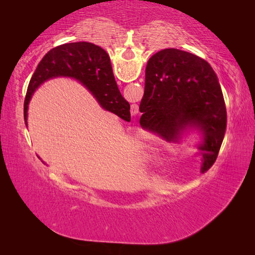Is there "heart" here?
Returning a JSON list of instances; mask_svg holds the SVG:
<instances>
[{
  "instance_id": "obj_1",
  "label": "heart",
  "mask_w": 255,
  "mask_h": 255,
  "mask_svg": "<svg viewBox=\"0 0 255 255\" xmlns=\"http://www.w3.org/2000/svg\"><path fill=\"white\" fill-rule=\"evenodd\" d=\"M155 140L153 138H148L147 139V143H146L145 146V150L143 153V156L145 158H153L154 157V154H155V150H156V147H155Z\"/></svg>"
}]
</instances>
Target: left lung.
<instances>
[{
  "mask_svg": "<svg viewBox=\"0 0 255 255\" xmlns=\"http://www.w3.org/2000/svg\"><path fill=\"white\" fill-rule=\"evenodd\" d=\"M140 126L181 143L190 130L199 132L201 172L218 156L227 115L217 75L208 63L188 51L166 48L149 58L139 105Z\"/></svg>",
  "mask_w": 255,
  "mask_h": 255,
  "instance_id": "left-lung-1",
  "label": "left lung"
}]
</instances>
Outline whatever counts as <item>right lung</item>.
Instances as JSON below:
<instances>
[{
  "instance_id": "right-lung-1",
  "label": "right lung",
  "mask_w": 255,
  "mask_h": 255,
  "mask_svg": "<svg viewBox=\"0 0 255 255\" xmlns=\"http://www.w3.org/2000/svg\"><path fill=\"white\" fill-rule=\"evenodd\" d=\"M70 77L79 81L107 111L124 120L130 119V105L120 93L109 55L91 42L80 41L55 47L40 60L30 80L24 99V122L28 126V108L32 94L46 81Z\"/></svg>"
}]
</instances>
